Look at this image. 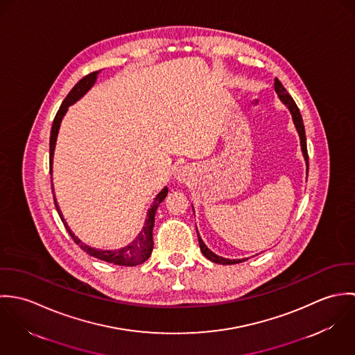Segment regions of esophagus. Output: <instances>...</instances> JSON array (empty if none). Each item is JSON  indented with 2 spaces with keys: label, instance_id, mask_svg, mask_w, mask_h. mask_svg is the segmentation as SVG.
<instances>
[{
  "label": "esophagus",
  "instance_id": "34e87169",
  "mask_svg": "<svg viewBox=\"0 0 355 355\" xmlns=\"http://www.w3.org/2000/svg\"><path fill=\"white\" fill-rule=\"evenodd\" d=\"M175 178L176 180L179 182H187L189 179H191V169L190 166H179L176 171H175Z\"/></svg>",
  "mask_w": 355,
  "mask_h": 355
}]
</instances>
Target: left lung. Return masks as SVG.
<instances>
[{
	"instance_id": "1",
	"label": "left lung",
	"mask_w": 355,
	"mask_h": 355,
	"mask_svg": "<svg viewBox=\"0 0 355 355\" xmlns=\"http://www.w3.org/2000/svg\"><path fill=\"white\" fill-rule=\"evenodd\" d=\"M275 92H276V94L279 96L280 101L283 102V103L288 107V110H290V113H291V116H293V121H294V124H295V128H297V131H298V134H300V139H301V149H302L304 161H306V175H307V172H309V155H307V148H306V134H304V120H302L301 112H300V109H298L295 101L293 100V97L287 93V90L284 89V86L282 85V82H280L277 78L275 79ZM197 235H198V242H200L201 252H202L203 255H205L207 259H210L211 262L221 263V265H234V263H239V262L248 259V258H242V259H228V258H223V257H220V255H217V254H214L207 249V246L203 243V241L201 239L200 234H198V230H197Z\"/></svg>"
}]
</instances>
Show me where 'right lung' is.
Returning <instances> with one entry per match:
<instances>
[{
  "label": "right lung",
  "instance_id": "1",
  "mask_svg": "<svg viewBox=\"0 0 355 355\" xmlns=\"http://www.w3.org/2000/svg\"><path fill=\"white\" fill-rule=\"evenodd\" d=\"M101 71H96V72H92L89 75H86L85 78H82L73 87L72 90L68 93V96L65 97V100L61 103L54 120H53V125H51V155H49V166H51H51H53V154H54V148H55V141H57V135H58V130H60V124H61V120L62 117L65 116L69 105L75 103L78 100H80L92 87L93 85L96 83L97 80V76ZM51 193H54L53 190V183H51ZM168 194V189L164 187L154 198V203L150 206V209L148 210V218L145 220V225L142 228V231L139 232V235L135 238L134 242H131L128 246L123 248V249H119V250H101V249H94V248H90L87 245H85L78 236H75V234L69 230L67 221L64 220L62 217V213L57 205L55 201V197L53 194V198H54V205H55V209L58 211V216L64 224V227L67 228L68 234L71 235V238L73 239V242L76 245H79V248L82 250H85L86 253L92 257H96L98 259L102 261H106V262H110V263H114V265H121V266H135V265H139L142 262H145L153 252V227H154V216H155V210L158 207V205L162 202L165 200Z\"/></svg>",
  "mask_w": 355,
  "mask_h": 355
}]
</instances>
